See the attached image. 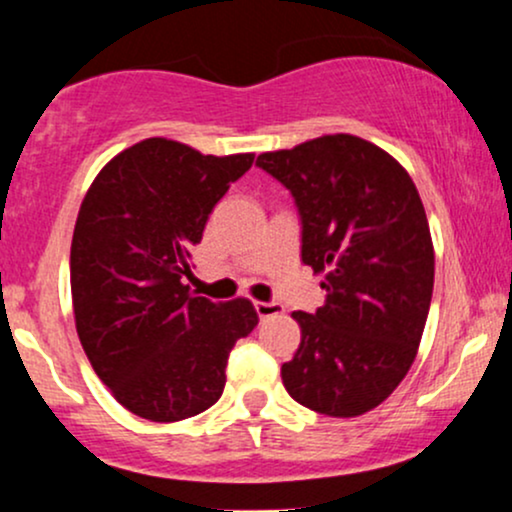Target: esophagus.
I'll return each mask as SVG.
<instances>
[{"label":"esophagus","mask_w":512,"mask_h":512,"mask_svg":"<svg viewBox=\"0 0 512 512\" xmlns=\"http://www.w3.org/2000/svg\"><path fill=\"white\" fill-rule=\"evenodd\" d=\"M255 310H257V315H260V320H267V317H272V315H281V313H284V305L257 301V303H255Z\"/></svg>","instance_id":"34e87169"}]
</instances>
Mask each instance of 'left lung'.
<instances>
[{"label":"left lung","instance_id":"1","mask_svg":"<svg viewBox=\"0 0 512 512\" xmlns=\"http://www.w3.org/2000/svg\"><path fill=\"white\" fill-rule=\"evenodd\" d=\"M296 202L301 260L325 274V305L293 313L301 346L286 392L317 414L361 416L409 373L433 296V243L409 173L380 146L327 134L257 156Z\"/></svg>","mask_w":512,"mask_h":512}]
</instances>
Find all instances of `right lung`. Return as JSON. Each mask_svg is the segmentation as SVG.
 <instances>
[{
  "label": "right lung",
  "instance_id": "add662e5",
  "mask_svg": "<svg viewBox=\"0 0 512 512\" xmlns=\"http://www.w3.org/2000/svg\"><path fill=\"white\" fill-rule=\"evenodd\" d=\"M255 156H204L144 139L105 166L81 202L69 276L76 332L122 407L168 424L221 397L233 344L257 325L248 298L190 293L211 209Z\"/></svg>",
  "mask_w": 512,
  "mask_h": 512
}]
</instances>
